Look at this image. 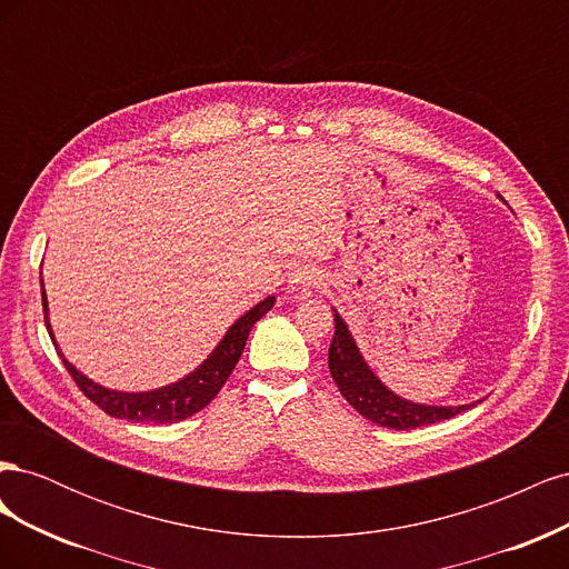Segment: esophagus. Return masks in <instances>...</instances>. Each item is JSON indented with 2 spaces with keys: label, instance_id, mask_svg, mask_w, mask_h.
<instances>
[{
  "label": "esophagus",
  "instance_id": "esophagus-1",
  "mask_svg": "<svg viewBox=\"0 0 569 569\" xmlns=\"http://www.w3.org/2000/svg\"><path fill=\"white\" fill-rule=\"evenodd\" d=\"M320 287V272L316 268H301L287 284V297L289 299H308L313 291Z\"/></svg>",
  "mask_w": 569,
  "mask_h": 569
}]
</instances>
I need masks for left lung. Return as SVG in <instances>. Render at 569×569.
I'll list each match as a JSON object with an SVG mask.
<instances>
[{
  "mask_svg": "<svg viewBox=\"0 0 569 569\" xmlns=\"http://www.w3.org/2000/svg\"><path fill=\"white\" fill-rule=\"evenodd\" d=\"M332 380L339 387L341 396L347 399L366 420L389 427V429H416L425 425H435L449 420L470 406H422L412 403L389 391L377 375L368 368L360 356L356 341L349 332L347 322L335 311V337L327 353Z\"/></svg>",
  "mask_w": 569,
  "mask_h": 569,
  "instance_id": "obj_1",
  "label": "left lung"
}]
</instances>
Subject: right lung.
<instances>
[{"mask_svg":"<svg viewBox=\"0 0 569 569\" xmlns=\"http://www.w3.org/2000/svg\"><path fill=\"white\" fill-rule=\"evenodd\" d=\"M274 303V297H268L258 306H253L249 313L239 318L228 335L222 337V341L213 349V353L203 360V363L189 372L182 380L176 385H168L153 391H140V393H126V391H113L101 387L92 380H88L82 372H78L63 353L59 351L54 335H51V325L47 318V297H44V287H42V311H44V322L51 341L63 360L66 370L71 372L73 382L80 387V391L88 396L92 403H97L101 410L111 418L120 420H130V422H153V425H163V422H180L189 416H194L203 406H209L216 393L222 389V385L228 382V377L232 375L239 356H242L251 327L256 320H261Z\"/></svg>","mask_w":569,"mask_h":569,"instance_id":"right-lung-1","label":"right lung"}]
</instances>
